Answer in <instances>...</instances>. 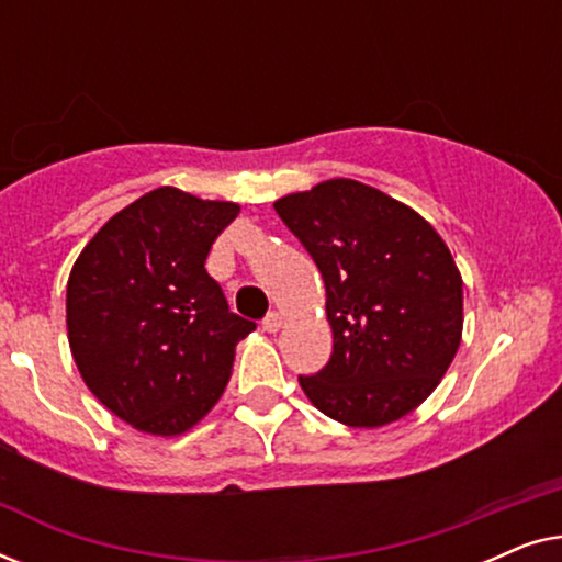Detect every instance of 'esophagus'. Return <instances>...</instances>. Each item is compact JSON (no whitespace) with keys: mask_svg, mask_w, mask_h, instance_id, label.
<instances>
[{"mask_svg":"<svg viewBox=\"0 0 562 562\" xmlns=\"http://www.w3.org/2000/svg\"><path fill=\"white\" fill-rule=\"evenodd\" d=\"M281 325H283V319H281L279 312H271V314H268V317L263 319V329H266V333H279Z\"/></svg>","mask_w":562,"mask_h":562,"instance_id":"1","label":"esophagus"}]
</instances>
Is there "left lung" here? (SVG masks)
Here are the masks:
<instances>
[{
	"mask_svg": "<svg viewBox=\"0 0 562 562\" xmlns=\"http://www.w3.org/2000/svg\"><path fill=\"white\" fill-rule=\"evenodd\" d=\"M317 263L333 356L304 394L329 419L383 427L437 389L463 337V279L429 222L383 191L329 179L273 202Z\"/></svg>",
	"mask_w": 562,
	"mask_h": 562,
	"instance_id": "left-lung-1",
	"label": "left lung"
}]
</instances>
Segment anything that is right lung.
I'll use <instances>...</instances> for the list:
<instances>
[{
    "instance_id": "1",
    "label": "right lung",
    "mask_w": 562,
    "mask_h": 562,
    "mask_svg": "<svg viewBox=\"0 0 562 562\" xmlns=\"http://www.w3.org/2000/svg\"><path fill=\"white\" fill-rule=\"evenodd\" d=\"M237 214L235 202L153 189L104 222L71 268L66 327L76 368L140 432L173 437L199 425L233 375L235 345L256 329L229 312L204 268Z\"/></svg>"
}]
</instances>
